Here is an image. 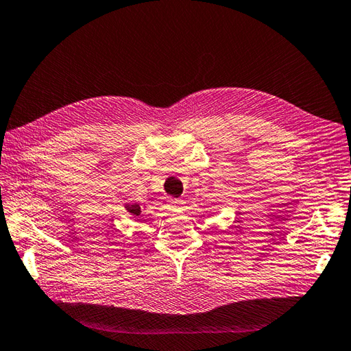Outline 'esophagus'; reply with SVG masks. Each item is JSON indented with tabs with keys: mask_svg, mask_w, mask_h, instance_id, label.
I'll use <instances>...</instances> for the list:
<instances>
[{
	"mask_svg": "<svg viewBox=\"0 0 351 351\" xmlns=\"http://www.w3.org/2000/svg\"><path fill=\"white\" fill-rule=\"evenodd\" d=\"M168 204H169V207L173 208V210H178V208H182V199L169 198V199H168Z\"/></svg>",
	"mask_w": 351,
	"mask_h": 351,
	"instance_id": "1",
	"label": "esophagus"
}]
</instances>
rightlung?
<instances>
[{
    "instance_id": "right-lung-1",
    "label": "right lung",
    "mask_w": 351,
    "mask_h": 351,
    "mask_svg": "<svg viewBox=\"0 0 351 351\" xmlns=\"http://www.w3.org/2000/svg\"><path fill=\"white\" fill-rule=\"evenodd\" d=\"M124 208L128 210V212L134 216V217H141L143 215H141V212H143V207L139 206V204H124Z\"/></svg>"
}]
</instances>
